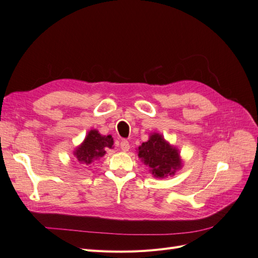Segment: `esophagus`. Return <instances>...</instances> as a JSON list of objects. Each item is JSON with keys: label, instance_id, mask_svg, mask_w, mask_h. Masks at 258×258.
Here are the masks:
<instances>
[{"label": "esophagus", "instance_id": "esophagus-1", "mask_svg": "<svg viewBox=\"0 0 258 258\" xmlns=\"http://www.w3.org/2000/svg\"><path fill=\"white\" fill-rule=\"evenodd\" d=\"M120 148L122 152H128L129 148H130V145H129V142L127 141V140H122L121 143H120Z\"/></svg>", "mask_w": 258, "mask_h": 258}]
</instances>
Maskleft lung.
Listing matches in <instances>:
<instances>
[{
    "label": "left lung",
    "instance_id": "left-lung-1",
    "mask_svg": "<svg viewBox=\"0 0 258 258\" xmlns=\"http://www.w3.org/2000/svg\"><path fill=\"white\" fill-rule=\"evenodd\" d=\"M138 156L156 178L173 176L183 167L178 148L171 145L158 132L150 134L147 141L138 147Z\"/></svg>",
    "mask_w": 258,
    "mask_h": 258
}]
</instances>
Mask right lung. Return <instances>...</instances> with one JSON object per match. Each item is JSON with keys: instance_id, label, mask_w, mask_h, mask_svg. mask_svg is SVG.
<instances>
[{"instance_id": "right-lung-1", "label": "right lung", "mask_w": 258, "mask_h": 258, "mask_svg": "<svg viewBox=\"0 0 258 258\" xmlns=\"http://www.w3.org/2000/svg\"><path fill=\"white\" fill-rule=\"evenodd\" d=\"M112 136L101 135L97 129H91L84 141L73 152L76 161L83 166H90L106 154L107 148H114Z\"/></svg>"}]
</instances>
